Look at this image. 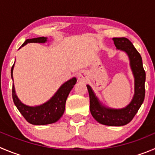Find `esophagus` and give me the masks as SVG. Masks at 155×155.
Returning <instances> with one entry per match:
<instances>
[{
  "label": "esophagus",
  "mask_w": 155,
  "mask_h": 155,
  "mask_svg": "<svg viewBox=\"0 0 155 155\" xmlns=\"http://www.w3.org/2000/svg\"><path fill=\"white\" fill-rule=\"evenodd\" d=\"M78 78L80 81H85L88 79V74L86 71H81L78 74Z\"/></svg>",
  "instance_id": "esophagus-1"
}]
</instances>
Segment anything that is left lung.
<instances>
[{"mask_svg": "<svg viewBox=\"0 0 155 155\" xmlns=\"http://www.w3.org/2000/svg\"><path fill=\"white\" fill-rule=\"evenodd\" d=\"M116 49L127 54L129 65L134 77V93L131 102L124 108L114 109L105 106L90 85H87L90 96V110L93 117L99 123L110 126H125L130 123L145 99V71L143 68L142 59L132 42L124 37L113 38Z\"/></svg>", "mask_w": 155, "mask_h": 155, "instance_id": "left-lung-1", "label": "left lung"}]
</instances>
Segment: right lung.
<instances>
[{
	"label": "right lung",
	"mask_w": 155,
	"mask_h": 155,
	"mask_svg": "<svg viewBox=\"0 0 155 155\" xmlns=\"http://www.w3.org/2000/svg\"><path fill=\"white\" fill-rule=\"evenodd\" d=\"M48 41L47 37H38L33 39H26L21 47L24 46L27 43L36 42V43H45ZM20 47V48H21ZM14 64L11 68V78H13V71ZM77 82L76 78L70 79L65 83L63 84L56 93L52 96L50 100L39 106L31 107L23 104L17 96L14 84H13L12 97L14 104L20 112L23 117L26 119L28 123L36 126H43L54 123L59 120L60 118L64 114L65 109L66 100L69 93L74 87Z\"/></svg>",
	"instance_id": "right-lung-1"
}]
</instances>
